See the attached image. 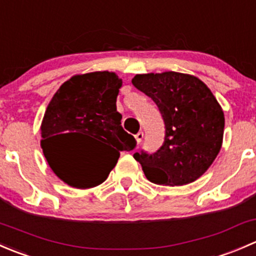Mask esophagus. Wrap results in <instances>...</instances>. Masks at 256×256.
Segmentation results:
<instances>
[{
    "mask_svg": "<svg viewBox=\"0 0 256 256\" xmlns=\"http://www.w3.org/2000/svg\"><path fill=\"white\" fill-rule=\"evenodd\" d=\"M135 138H136V141H138V144L142 142V138H144V132H142V131H140V132L136 134Z\"/></svg>",
    "mask_w": 256,
    "mask_h": 256,
    "instance_id": "34e87169",
    "label": "esophagus"
}]
</instances>
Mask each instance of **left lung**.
Returning a JSON list of instances; mask_svg holds the SVG:
<instances>
[{
    "label": "left lung",
    "instance_id": "left-lung-1",
    "mask_svg": "<svg viewBox=\"0 0 256 256\" xmlns=\"http://www.w3.org/2000/svg\"><path fill=\"white\" fill-rule=\"evenodd\" d=\"M132 84L151 98L164 122V141L154 154L135 152L147 180L183 186L200 178L220 151L224 114L207 85L193 76L138 74Z\"/></svg>",
    "mask_w": 256,
    "mask_h": 256
}]
</instances>
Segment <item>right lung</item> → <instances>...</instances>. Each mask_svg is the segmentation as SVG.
I'll return each instance as SVG.
<instances>
[{
	"label": "right lung",
	"instance_id": "1",
	"mask_svg": "<svg viewBox=\"0 0 256 256\" xmlns=\"http://www.w3.org/2000/svg\"><path fill=\"white\" fill-rule=\"evenodd\" d=\"M121 79L110 72L74 76L54 94L43 118L42 141L49 166L62 180L76 188L104 182L121 151H131L136 140L121 126L116 98ZM79 137L98 140L102 147L86 152Z\"/></svg>",
	"mask_w": 256,
	"mask_h": 256
}]
</instances>
